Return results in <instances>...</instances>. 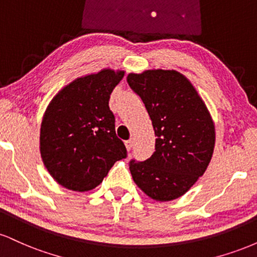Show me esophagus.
I'll use <instances>...</instances> for the list:
<instances>
[{
  "label": "esophagus",
  "mask_w": 257,
  "mask_h": 257,
  "mask_svg": "<svg viewBox=\"0 0 257 257\" xmlns=\"http://www.w3.org/2000/svg\"><path fill=\"white\" fill-rule=\"evenodd\" d=\"M133 146H134V139H129L128 141H125V147L128 151H131L133 149Z\"/></svg>",
  "instance_id": "1"
}]
</instances>
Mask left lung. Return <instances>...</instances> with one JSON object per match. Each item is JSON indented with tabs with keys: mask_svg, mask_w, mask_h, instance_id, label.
<instances>
[{
	"mask_svg": "<svg viewBox=\"0 0 257 257\" xmlns=\"http://www.w3.org/2000/svg\"><path fill=\"white\" fill-rule=\"evenodd\" d=\"M126 82L145 104L157 137L151 157L131 161L133 180L152 199L179 198L204 174L213 157L210 112L192 83L175 70L129 73Z\"/></svg>",
	"mask_w": 257,
	"mask_h": 257,
	"instance_id": "obj_1",
	"label": "left lung"
}]
</instances>
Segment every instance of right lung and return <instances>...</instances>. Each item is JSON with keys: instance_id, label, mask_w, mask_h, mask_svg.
Returning <instances> with one entry per match:
<instances>
[{"instance_id": "1", "label": "right lung", "mask_w": 257, "mask_h": 257, "mask_svg": "<svg viewBox=\"0 0 257 257\" xmlns=\"http://www.w3.org/2000/svg\"><path fill=\"white\" fill-rule=\"evenodd\" d=\"M123 76L120 70L104 69L75 79L44 112L41 157L52 178L67 190H93L117 161L126 157L108 107L112 90Z\"/></svg>"}]
</instances>
